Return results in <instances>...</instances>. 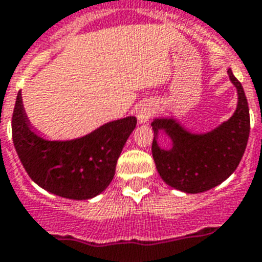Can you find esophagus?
<instances>
[{
    "label": "esophagus",
    "mask_w": 262,
    "mask_h": 262,
    "mask_svg": "<svg viewBox=\"0 0 262 262\" xmlns=\"http://www.w3.org/2000/svg\"><path fill=\"white\" fill-rule=\"evenodd\" d=\"M137 118L140 124H145L150 120V117L155 114V105L152 102H142L137 109Z\"/></svg>",
    "instance_id": "esophagus-1"
}]
</instances>
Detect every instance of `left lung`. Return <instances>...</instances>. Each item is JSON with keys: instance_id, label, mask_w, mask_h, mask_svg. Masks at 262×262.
<instances>
[{"instance_id": "left-lung-1", "label": "left lung", "mask_w": 262, "mask_h": 262, "mask_svg": "<svg viewBox=\"0 0 262 262\" xmlns=\"http://www.w3.org/2000/svg\"><path fill=\"white\" fill-rule=\"evenodd\" d=\"M227 75L237 89L235 112L227 121L206 133H193L172 117L152 121L155 137L152 155L161 179L172 188L199 193L220 186L237 169L248 144L250 117L245 91L230 69ZM163 131L171 140V148L158 145Z\"/></svg>"}]
</instances>
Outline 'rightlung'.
<instances>
[{
  "label": "right lung",
  "instance_id": "right-lung-1",
  "mask_svg": "<svg viewBox=\"0 0 262 262\" xmlns=\"http://www.w3.org/2000/svg\"><path fill=\"white\" fill-rule=\"evenodd\" d=\"M133 116L110 121L74 140H47L31 125L17 94L12 117V136L25 171L42 190L57 196L87 201L112 183L127 137L135 130Z\"/></svg>",
  "mask_w": 262,
  "mask_h": 262
}]
</instances>
